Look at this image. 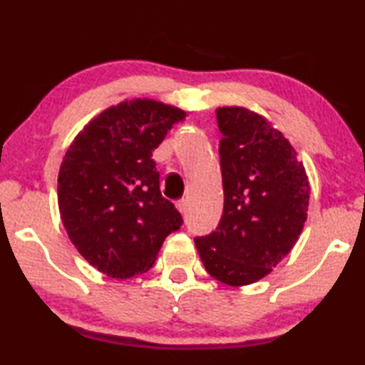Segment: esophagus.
<instances>
[{
	"label": "esophagus",
	"instance_id": "obj_1",
	"mask_svg": "<svg viewBox=\"0 0 365 365\" xmlns=\"http://www.w3.org/2000/svg\"><path fill=\"white\" fill-rule=\"evenodd\" d=\"M176 207H178V211L184 216V214L187 212V201H186V199H181V201H178Z\"/></svg>",
	"mask_w": 365,
	"mask_h": 365
}]
</instances>
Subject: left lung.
Instances as JSON below:
<instances>
[{
	"mask_svg": "<svg viewBox=\"0 0 365 365\" xmlns=\"http://www.w3.org/2000/svg\"><path fill=\"white\" fill-rule=\"evenodd\" d=\"M216 116L224 211L216 231L194 242L209 276L239 287L266 277L296 246L311 187L296 149L267 118L242 106Z\"/></svg>",
	"mask_w": 365,
	"mask_h": 365,
	"instance_id": "obj_1",
	"label": "left lung"
}]
</instances>
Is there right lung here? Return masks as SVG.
<instances>
[{
	"instance_id": "add662e5",
	"label": "right lung",
	"mask_w": 365,
	"mask_h": 365,
	"mask_svg": "<svg viewBox=\"0 0 365 365\" xmlns=\"http://www.w3.org/2000/svg\"><path fill=\"white\" fill-rule=\"evenodd\" d=\"M186 111L128 98L73 139L58 173V206L78 252L113 279L149 271L164 239L182 224L161 196L153 151Z\"/></svg>"
}]
</instances>
